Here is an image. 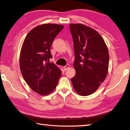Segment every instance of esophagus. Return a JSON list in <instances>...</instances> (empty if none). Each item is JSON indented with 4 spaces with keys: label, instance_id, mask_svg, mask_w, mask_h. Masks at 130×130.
<instances>
[{
    "label": "esophagus",
    "instance_id": "obj_1",
    "mask_svg": "<svg viewBox=\"0 0 130 130\" xmlns=\"http://www.w3.org/2000/svg\"><path fill=\"white\" fill-rule=\"evenodd\" d=\"M69 67H70V65L69 64H67L66 66H65L63 67V69H64V71H66V70L68 69H69Z\"/></svg>",
    "mask_w": 130,
    "mask_h": 130
}]
</instances>
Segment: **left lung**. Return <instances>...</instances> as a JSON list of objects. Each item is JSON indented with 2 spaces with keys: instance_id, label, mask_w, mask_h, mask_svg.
Instances as JSON below:
<instances>
[{
  "instance_id": "1",
  "label": "left lung",
  "mask_w": 130,
  "mask_h": 130,
  "mask_svg": "<svg viewBox=\"0 0 130 130\" xmlns=\"http://www.w3.org/2000/svg\"><path fill=\"white\" fill-rule=\"evenodd\" d=\"M74 41L76 74L71 82L75 91L87 96L96 91L108 72L109 53L101 35L82 24H70Z\"/></svg>"
}]
</instances>
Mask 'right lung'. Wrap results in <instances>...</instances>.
<instances>
[{
	"instance_id": "1",
	"label": "right lung",
	"mask_w": 130,
	"mask_h": 130,
	"mask_svg": "<svg viewBox=\"0 0 130 130\" xmlns=\"http://www.w3.org/2000/svg\"><path fill=\"white\" fill-rule=\"evenodd\" d=\"M64 26L44 24L35 27L27 34L20 55L22 76L34 91L42 95L51 93L58 85L61 75L59 68L49 59L55 38Z\"/></svg>"
}]
</instances>
